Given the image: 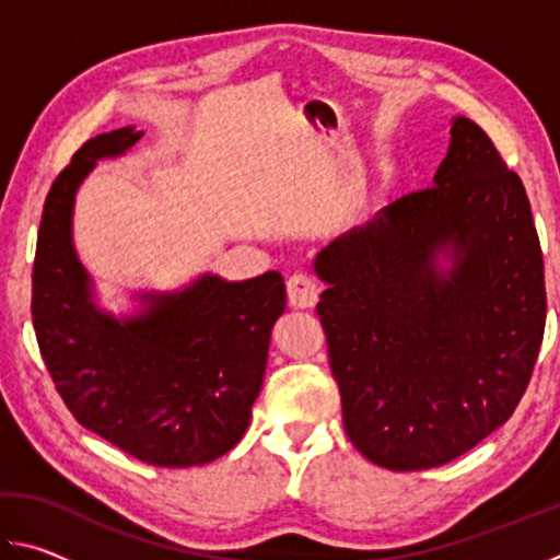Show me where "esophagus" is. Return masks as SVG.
Returning a JSON list of instances; mask_svg holds the SVG:
<instances>
[{
  "label": "esophagus",
  "mask_w": 560,
  "mask_h": 560,
  "mask_svg": "<svg viewBox=\"0 0 560 560\" xmlns=\"http://www.w3.org/2000/svg\"><path fill=\"white\" fill-rule=\"evenodd\" d=\"M287 293L293 308H314L318 301V283L308 273H293L287 281Z\"/></svg>",
  "instance_id": "34e87169"
}]
</instances>
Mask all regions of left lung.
<instances>
[{
    "label": "left lung",
    "mask_w": 560,
    "mask_h": 560,
    "mask_svg": "<svg viewBox=\"0 0 560 560\" xmlns=\"http://www.w3.org/2000/svg\"><path fill=\"white\" fill-rule=\"evenodd\" d=\"M316 273L343 424L363 457L442 467L514 415L544 340V254L524 183L477 122L454 118L434 185L338 236Z\"/></svg>",
    "instance_id": "left-lung-1"
}]
</instances>
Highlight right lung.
<instances>
[{
    "mask_svg": "<svg viewBox=\"0 0 560 560\" xmlns=\"http://www.w3.org/2000/svg\"><path fill=\"white\" fill-rule=\"evenodd\" d=\"M138 138L132 128L91 138L54 179L36 240L32 320L56 390L83 428L140 462L192 467L222 457L249 428L287 289L279 271L202 277L145 296V314L122 324L93 306L71 244L73 195L96 160Z\"/></svg>",
    "mask_w": 560,
    "mask_h": 560,
    "instance_id": "1",
    "label": "right lung"
}]
</instances>
